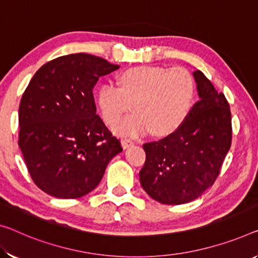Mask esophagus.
<instances>
[{
	"label": "esophagus",
	"mask_w": 258,
	"mask_h": 258,
	"mask_svg": "<svg viewBox=\"0 0 258 258\" xmlns=\"http://www.w3.org/2000/svg\"><path fill=\"white\" fill-rule=\"evenodd\" d=\"M134 145V142L132 140H128V138H124V140H122V146H123V149H128L129 146Z\"/></svg>",
	"instance_id": "34e87169"
}]
</instances>
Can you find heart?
<instances>
[{"instance_id": "1", "label": "heart", "mask_w": 258, "mask_h": 258, "mask_svg": "<svg viewBox=\"0 0 258 258\" xmlns=\"http://www.w3.org/2000/svg\"><path fill=\"white\" fill-rule=\"evenodd\" d=\"M118 88L104 84L97 102L107 124L129 109L134 112L114 126L122 136H138L151 129L156 136L173 133L183 123L195 98V82L184 68L134 67L118 75Z\"/></svg>"}]
</instances>
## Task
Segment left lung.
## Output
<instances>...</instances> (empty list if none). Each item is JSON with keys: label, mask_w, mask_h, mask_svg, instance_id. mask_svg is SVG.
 I'll use <instances>...</instances> for the list:
<instances>
[{"label": "left lung", "mask_w": 258, "mask_h": 258, "mask_svg": "<svg viewBox=\"0 0 258 258\" xmlns=\"http://www.w3.org/2000/svg\"><path fill=\"white\" fill-rule=\"evenodd\" d=\"M192 76L200 100L183 123L167 137L143 145L146 160L140 172L141 184L162 204H184L200 197L217 179L231 148L227 100L201 70Z\"/></svg>", "instance_id": "obj_1"}]
</instances>
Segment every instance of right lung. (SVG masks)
<instances>
[{
    "label": "right lung",
    "instance_id": "right-lung-1",
    "mask_svg": "<svg viewBox=\"0 0 258 258\" xmlns=\"http://www.w3.org/2000/svg\"><path fill=\"white\" fill-rule=\"evenodd\" d=\"M101 57L70 54L43 64L19 105V141L34 183L57 198H79L97 187L122 151L93 98L99 77L117 70Z\"/></svg>",
    "mask_w": 258,
    "mask_h": 258
}]
</instances>
